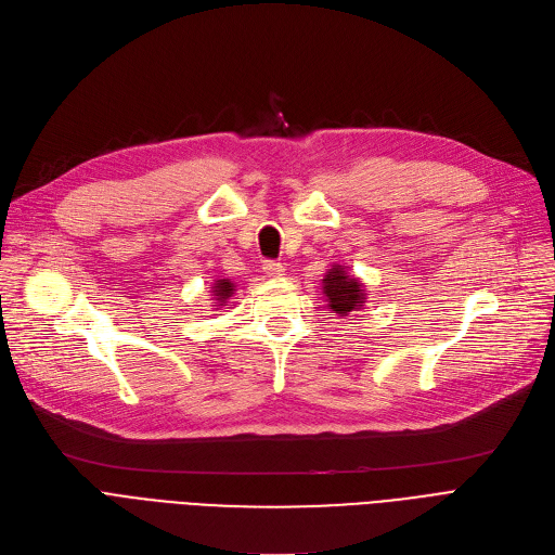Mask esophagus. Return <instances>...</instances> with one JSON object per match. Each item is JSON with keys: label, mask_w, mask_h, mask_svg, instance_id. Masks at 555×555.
<instances>
[{"label": "esophagus", "mask_w": 555, "mask_h": 555, "mask_svg": "<svg viewBox=\"0 0 555 555\" xmlns=\"http://www.w3.org/2000/svg\"><path fill=\"white\" fill-rule=\"evenodd\" d=\"M262 272H266L268 276H283L285 274V268H283V262H279V260H266L262 262Z\"/></svg>", "instance_id": "34e87169"}]
</instances>
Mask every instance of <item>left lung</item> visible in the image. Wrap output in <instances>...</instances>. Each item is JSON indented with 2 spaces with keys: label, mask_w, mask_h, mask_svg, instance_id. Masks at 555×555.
Returning <instances> with one entry per match:
<instances>
[{
  "label": "left lung",
  "mask_w": 555,
  "mask_h": 555,
  "mask_svg": "<svg viewBox=\"0 0 555 555\" xmlns=\"http://www.w3.org/2000/svg\"><path fill=\"white\" fill-rule=\"evenodd\" d=\"M324 295L328 297V306L346 317L362 306L364 289L356 276H348L341 266L333 268L324 279Z\"/></svg>",
  "instance_id": "1"
}]
</instances>
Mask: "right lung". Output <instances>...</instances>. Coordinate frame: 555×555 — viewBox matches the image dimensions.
Here are the masks:
<instances>
[{
	"label": "right lung",
	"instance_id": "obj_1",
	"mask_svg": "<svg viewBox=\"0 0 555 555\" xmlns=\"http://www.w3.org/2000/svg\"><path fill=\"white\" fill-rule=\"evenodd\" d=\"M214 295H216V299H218L220 304H224V299H229V297L233 295V285H231V281H227V279L216 281V285H214Z\"/></svg>",
	"mask_w": 555,
	"mask_h": 555
}]
</instances>
